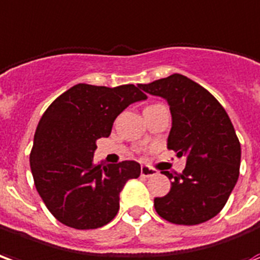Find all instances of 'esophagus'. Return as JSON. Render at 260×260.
<instances>
[{
	"label": "esophagus",
	"mask_w": 260,
	"mask_h": 260,
	"mask_svg": "<svg viewBox=\"0 0 260 260\" xmlns=\"http://www.w3.org/2000/svg\"><path fill=\"white\" fill-rule=\"evenodd\" d=\"M155 173H156V170L152 169V168H149V166H141V176H144V177H151Z\"/></svg>",
	"instance_id": "esophagus-1"
}]
</instances>
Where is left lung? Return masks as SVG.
Returning <instances> with one entry per match:
<instances>
[{
	"instance_id": "obj_1",
	"label": "left lung",
	"mask_w": 260,
	"mask_h": 260,
	"mask_svg": "<svg viewBox=\"0 0 260 260\" xmlns=\"http://www.w3.org/2000/svg\"><path fill=\"white\" fill-rule=\"evenodd\" d=\"M138 87L168 101V148L187 156L181 174L162 172L172 187L153 200L155 210L165 220L185 226L215 217L226 205L241 164V145L224 108L209 91L179 73Z\"/></svg>"
}]
</instances>
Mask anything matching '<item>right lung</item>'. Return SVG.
<instances>
[{"label": "right lung", "instance_id": "right-lung-1", "mask_svg": "<svg viewBox=\"0 0 260 260\" xmlns=\"http://www.w3.org/2000/svg\"><path fill=\"white\" fill-rule=\"evenodd\" d=\"M147 100L140 87L76 84L44 112L36 128L30 168L45 206L65 226L90 230L117 215L123 187L137 179L134 160L94 164L96 140L109 137L128 105Z\"/></svg>", "mask_w": 260, "mask_h": 260}]
</instances>
